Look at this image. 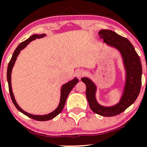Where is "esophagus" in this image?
<instances>
[{"instance_id": "34e87169", "label": "esophagus", "mask_w": 147, "mask_h": 147, "mask_svg": "<svg viewBox=\"0 0 147 147\" xmlns=\"http://www.w3.org/2000/svg\"><path fill=\"white\" fill-rule=\"evenodd\" d=\"M76 75L78 78H81L83 76L85 75V72L83 70H78L77 72H76Z\"/></svg>"}]
</instances>
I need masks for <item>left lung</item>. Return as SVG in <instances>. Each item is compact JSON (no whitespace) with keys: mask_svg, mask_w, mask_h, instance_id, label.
<instances>
[{"mask_svg":"<svg viewBox=\"0 0 147 147\" xmlns=\"http://www.w3.org/2000/svg\"><path fill=\"white\" fill-rule=\"evenodd\" d=\"M99 34L104 43L117 49L122 54L126 72V84L122 99L117 104L111 107L99 105L95 98V84L86 77L82 78V81L86 86V95L91 110L99 115L112 117L125 111L138 98L142 85V68L140 59L127 38L111 30H102Z\"/></svg>","mask_w":147,"mask_h":147,"instance_id":"obj_1","label":"left lung"}]
</instances>
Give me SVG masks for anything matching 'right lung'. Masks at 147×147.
I'll return each mask as SVG.
<instances>
[{
	"instance_id": "1",
	"label": "right lung",
	"mask_w": 147,
	"mask_h": 147,
	"mask_svg": "<svg viewBox=\"0 0 147 147\" xmlns=\"http://www.w3.org/2000/svg\"><path fill=\"white\" fill-rule=\"evenodd\" d=\"M44 36H45V34H34L32 36H31L29 38H28L27 40H25V41L21 42L19 45H18L17 48H16V50H14V53H13L12 57H11V59H10L9 64H8L7 66V82H8V86H9V91L10 96H11V99L12 100L13 104H14V106H16V109H18L20 112H21L22 113H23L25 115H27L28 117H29L32 119H35V120L37 121H48L50 120V119H53L54 117H56L57 115H58L61 112L62 110H63L64 106H65V102H66V99L68 97V96L70 93V92L71 90L73 88L74 86L77 84V82H79L78 79L75 78L72 80L70 81V82H68L64 85L62 86L61 90V99H60V102L59 104L58 107L55 109L53 112L50 113L48 115H34L25 112L24 111H23L21 108L18 106V105L16 103V100H15L14 95H13L12 90H11V70H12V68L14 66L15 61H16V58H17L18 54L21 52V50H23V48H25L27 46V45L30 43V41H33V40H35L36 38H42Z\"/></svg>"
}]
</instances>
